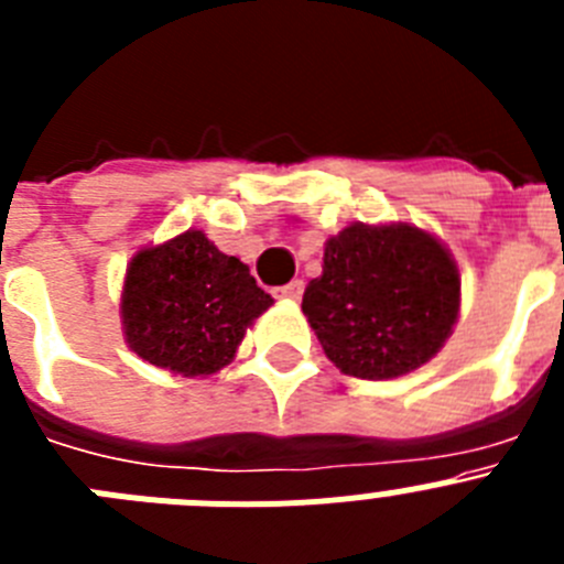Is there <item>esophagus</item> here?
I'll list each match as a JSON object with an SVG mask.
<instances>
[{
  "mask_svg": "<svg viewBox=\"0 0 564 564\" xmlns=\"http://www.w3.org/2000/svg\"><path fill=\"white\" fill-rule=\"evenodd\" d=\"M302 293H305V282L302 279H293L288 285L276 288V296L285 299V302H296V299H302Z\"/></svg>",
  "mask_w": 564,
  "mask_h": 564,
  "instance_id": "1",
  "label": "esophagus"
}]
</instances>
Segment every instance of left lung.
Returning <instances> with one entry per match:
<instances>
[{
  "instance_id": "1",
  "label": "left lung",
  "mask_w": 564,
  "mask_h": 564,
  "mask_svg": "<svg viewBox=\"0 0 564 564\" xmlns=\"http://www.w3.org/2000/svg\"><path fill=\"white\" fill-rule=\"evenodd\" d=\"M302 311L344 376L398 378L430 361L460 313V273L441 239L406 223H352L327 239Z\"/></svg>"
}]
</instances>
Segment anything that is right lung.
Segmentation results:
<instances>
[{"mask_svg":"<svg viewBox=\"0 0 564 564\" xmlns=\"http://www.w3.org/2000/svg\"><path fill=\"white\" fill-rule=\"evenodd\" d=\"M271 305L248 265L203 231H186L132 257L121 293L123 336L161 370L212 376L231 361L253 318Z\"/></svg>","mask_w":564,"mask_h":564,"instance_id":"1","label":"right lung"}]
</instances>
